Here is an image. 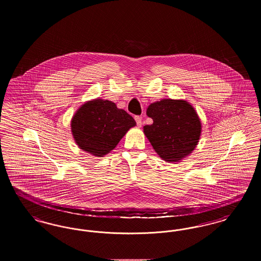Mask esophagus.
Listing matches in <instances>:
<instances>
[{
  "mask_svg": "<svg viewBox=\"0 0 261 261\" xmlns=\"http://www.w3.org/2000/svg\"><path fill=\"white\" fill-rule=\"evenodd\" d=\"M135 120H136V123L139 127H141L142 126V116H139V115H137L135 116Z\"/></svg>",
  "mask_w": 261,
  "mask_h": 261,
  "instance_id": "1",
  "label": "esophagus"
}]
</instances>
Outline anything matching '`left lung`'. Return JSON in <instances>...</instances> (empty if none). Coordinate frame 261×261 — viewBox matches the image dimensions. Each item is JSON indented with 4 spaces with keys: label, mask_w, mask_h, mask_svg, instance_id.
Returning <instances> with one entry per match:
<instances>
[{
    "label": "left lung",
    "mask_w": 261,
    "mask_h": 261,
    "mask_svg": "<svg viewBox=\"0 0 261 261\" xmlns=\"http://www.w3.org/2000/svg\"><path fill=\"white\" fill-rule=\"evenodd\" d=\"M147 115L153 122L144 126V133L165 162L181 161L198 145L200 120L186 100L166 99L150 103Z\"/></svg>",
    "instance_id": "obj_1"
}]
</instances>
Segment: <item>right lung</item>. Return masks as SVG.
<instances>
[{"instance_id": "1", "label": "right lung", "mask_w": 261, "mask_h": 261, "mask_svg": "<svg viewBox=\"0 0 261 261\" xmlns=\"http://www.w3.org/2000/svg\"><path fill=\"white\" fill-rule=\"evenodd\" d=\"M136 125L134 118L108 99L84 103L74 114L71 131L80 149L102 156L116 147L126 132Z\"/></svg>"}]
</instances>
